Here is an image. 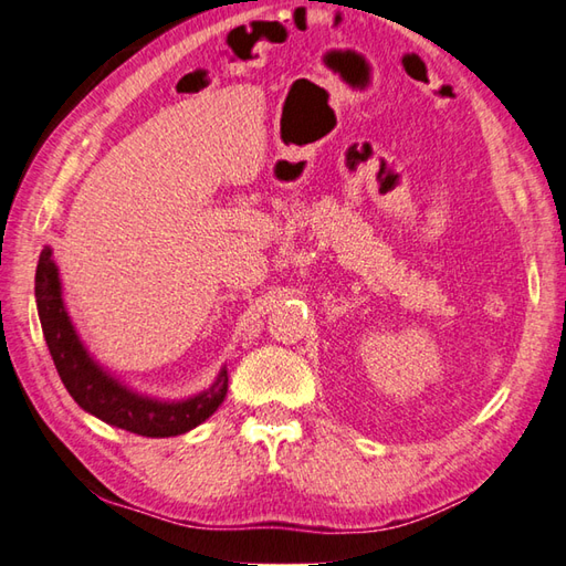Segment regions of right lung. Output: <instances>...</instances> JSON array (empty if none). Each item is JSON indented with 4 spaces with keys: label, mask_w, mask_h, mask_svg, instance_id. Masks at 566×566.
<instances>
[{
    "label": "right lung",
    "mask_w": 566,
    "mask_h": 566,
    "mask_svg": "<svg viewBox=\"0 0 566 566\" xmlns=\"http://www.w3.org/2000/svg\"><path fill=\"white\" fill-rule=\"evenodd\" d=\"M51 248H43L35 268V304L43 338L55 363L60 379L84 411L102 418L104 423L116 426L136 436L146 438H170L197 428L221 406L228 391V375L221 369L213 387L195 399L179 403L153 401L148 396H138L124 384L102 371L84 350L75 328L67 318V311L60 296V280L53 262Z\"/></svg>",
    "instance_id": "right-lung-1"
}]
</instances>
